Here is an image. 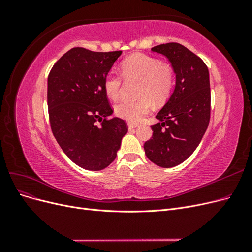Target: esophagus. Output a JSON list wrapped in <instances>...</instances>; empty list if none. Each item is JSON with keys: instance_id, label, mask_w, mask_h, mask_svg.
<instances>
[{"instance_id": "obj_1", "label": "esophagus", "mask_w": 252, "mask_h": 252, "mask_svg": "<svg viewBox=\"0 0 252 252\" xmlns=\"http://www.w3.org/2000/svg\"><path fill=\"white\" fill-rule=\"evenodd\" d=\"M136 127H138V124L131 123V122H128V128H129V130H131V129H134V128H136Z\"/></svg>"}]
</instances>
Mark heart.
I'll use <instances>...</instances> for the list:
<instances>
[{
    "mask_svg": "<svg viewBox=\"0 0 252 252\" xmlns=\"http://www.w3.org/2000/svg\"><path fill=\"white\" fill-rule=\"evenodd\" d=\"M121 74L125 80H139L140 85L136 101H123L116 106V114L129 122L142 120L151 110L152 102L162 104L169 97L174 74L172 68L154 57L135 53L121 63ZM105 93L117 101L122 91V78L116 72H109L104 80Z\"/></svg>",
    "mask_w": 252,
    "mask_h": 252,
    "instance_id": "b5f03b06",
    "label": "heart"
}]
</instances>
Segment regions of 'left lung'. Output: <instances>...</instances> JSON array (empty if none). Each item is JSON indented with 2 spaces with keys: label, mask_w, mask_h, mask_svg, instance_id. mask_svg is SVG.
Instances as JSON below:
<instances>
[{
  "label": "left lung",
  "mask_w": 252,
  "mask_h": 252,
  "mask_svg": "<svg viewBox=\"0 0 252 252\" xmlns=\"http://www.w3.org/2000/svg\"><path fill=\"white\" fill-rule=\"evenodd\" d=\"M169 60L175 73L173 94L151 125L145 155L152 163L170 168L187 159L199 146L210 120L209 71L201 58L179 43L151 48Z\"/></svg>",
  "instance_id": "8db88e82"
}]
</instances>
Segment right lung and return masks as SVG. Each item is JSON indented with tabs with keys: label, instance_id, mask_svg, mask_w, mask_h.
<instances>
[{
	"label": "right lung",
	"instance_id": "obj_1",
	"mask_svg": "<svg viewBox=\"0 0 252 252\" xmlns=\"http://www.w3.org/2000/svg\"><path fill=\"white\" fill-rule=\"evenodd\" d=\"M121 53L74 47L57 61L48 75L51 131L65 155L84 169L109 166L128 131L124 120L108 119L113 110L104 89L106 75Z\"/></svg>",
	"mask_w": 252,
	"mask_h": 252
}]
</instances>
